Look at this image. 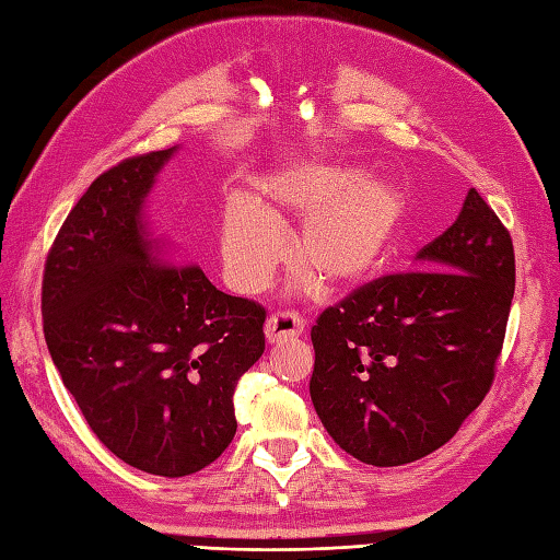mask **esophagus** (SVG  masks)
I'll return each instance as SVG.
<instances>
[{
	"instance_id": "34e87169",
	"label": "esophagus",
	"mask_w": 560,
	"mask_h": 560,
	"mask_svg": "<svg viewBox=\"0 0 560 560\" xmlns=\"http://www.w3.org/2000/svg\"><path fill=\"white\" fill-rule=\"evenodd\" d=\"M305 329V319L293 313V311H277L267 317V325H265V335L269 343H279V341H287L293 337H301Z\"/></svg>"
}]
</instances>
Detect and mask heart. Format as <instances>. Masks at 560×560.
Segmentation results:
<instances>
[{
  "label": "heart",
  "instance_id": "obj_1",
  "mask_svg": "<svg viewBox=\"0 0 560 560\" xmlns=\"http://www.w3.org/2000/svg\"><path fill=\"white\" fill-rule=\"evenodd\" d=\"M404 197L385 180H363L347 165H301L253 197H231L223 209L221 257L233 289H265L287 257V243L273 219L301 221L293 235V259L327 293H349L371 281L395 243Z\"/></svg>",
  "mask_w": 560,
  "mask_h": 560
}]
</instances>
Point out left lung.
<instances>
[{
    "mask_svg": "<svg viewBox=\"0 0 560 560\" xmlns=\"http://www.w3.org/2000/svg\"><path fill=\"white\" fill-rule=\"evenodd\" d=\"M319 313L311 397L349 455L399 467L431 455L489 395L515 293L513 237L469 189L457 221Z\"/></svg>",
    "mask_w": 560,
    "mask_h": 560,
    "instance_id": "left-lung-1",
    "label": "left lung"
}]
</instances>
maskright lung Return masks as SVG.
<instances>
[{
    "mask_svg": "<svg viewBox=\"0 0 560 560\" xmlns=\"http://www.w3.org/2000/svg\"><path fill=\"white\" fill-rule=\"evenodd\" d=\"M173 149L101 173L69 211L43 269V331L101 443L156 477L205 469L235 435L237 380L265 351L267 311L173 261L141 205Z\"/></svg>",
    "mask_w": 560,
    "mask_h": 560,
    "instance_id": "right-lung-1",
    "label": "right lung"
}]
</instances>
